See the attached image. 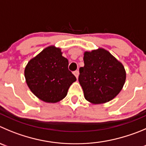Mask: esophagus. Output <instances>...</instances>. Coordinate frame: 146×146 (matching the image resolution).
<instances>
[{
	"label": "esophagus",
	"instance_id": "1",
	"mask_svg": "<svg viewBox=\"0 0 146 146\" xmlns=\"http://www.w3.org/2000/svg\"><path fill=\"white\" fill-rule=\"evenodd\" d=\"M73 74H74V76H76V78L78 79V76H79V72H78V70H76V71L73 72Z\"/></svg>",
	"mask_w": 146,
	"mask_h": 146
}]
</instances>
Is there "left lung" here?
<instances>
[{
    "label": "left lung",
    "instance_id": "obj_1",
    "mask_svg": "<svg viewBox=\"0 0 146 146\" xmlns=\"http://www.w3.org/2000/svg\"><path fill=\"white\" fill-rule=\"evenodd\" d=\"M84 61L78 81L85 99L92 104H101L116 97L126 80L122 62L102 47L84 52Z\"/></svg>",
    "mask_w": 146,
    "mask_h": 146
}]
</instances>
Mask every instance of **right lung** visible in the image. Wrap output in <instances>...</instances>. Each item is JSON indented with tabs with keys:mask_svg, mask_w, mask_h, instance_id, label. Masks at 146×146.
Masks as SVG:
<instances>
[{
	"mask_svg": "<svg viewBox=\"0 0 146 146\" xmlns=\"http://www.w3.org/2000/svg\"><path fill=\"white\" fill-rule=\"evenodd\" d=\"M60 47L50 45L30 60L24 76L31 92L40 100L56 103L66 96L69 87L76 81L68 70V60Z\"/></svg>",
	"mask_w": 146,
	"mask_h": 146,
	"instance_id": "1",
	"label": "right lung"
}]
</instances>
